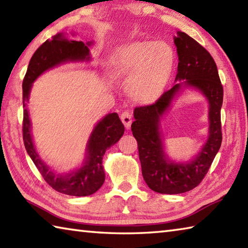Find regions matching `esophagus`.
I'll use <instances>...</instances> for the list:
<instances>
[{"label": "esophagus", "instance_id": "esophagus-1", "mask_svg": "<svg viewBox=\"0 0 248 248\" xmlns=\"http://www.w3.org/2000/svg\"><path fill=\"white\" fill-rule=\"evenodd\" d=\"M120 119H121V121H123L124 127L129 129L130 125H131V123H132L131 112L128 111V110L123 111V112H121V115H120Z\"/></svg>", "mask_w": 248, "mask_h": 248}]
</instances>
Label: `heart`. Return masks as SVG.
I'll list each match as a JSON object with an SVG mask.
<instances>
[{
	"label": "heart",
	"instance_id": "obj_1",
	"mask_svg": "<svg viewBox=\"0 0 248 248\" xmlns=\"http://www.w3.org/2000/svg\"><path fill=\"white\" fill-rule=\"evenodd\" d=\"M174 52L168 43H137L120 48L110 58V71L118 78H129V95L147 102L163 91L172 71Z\"/></svg>",
	"mask_w": 248,
	"mask_h": 248
}]
</instances>
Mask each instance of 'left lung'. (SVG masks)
<instances>
[{"mask_svg": "<svg viewBox=\"0 0 248 248\" xmlns=\"http://www.w3.org/2000/svg\"><path fill=\"white\" fill-rule=\"evenodd\" d=\"M179 56L177 80H186L184 85L192 87L204 95L209 103V134L195 159L188 163H174L164 151L159 132L160 118L182 88L174 84L153 104L138 106L131 124L133 137L138 141L142 174L151 190L161 194H180L196 187L208 172L221 146V110L223 88L217 65L209 52L186 32L179 31L174 37Z\"/></svg>", "mask_w": 248, "mask_h": 248, "instance_id": "left-lung-1", "label": "left lung"}]
</instances>
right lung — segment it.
<instances>
[{
  "label": "right lung",
  "instance_id": "1",
  "mask_svg": "<svg viewBox=\"0 0 248 248\" xmlns=\"http://www.w3.org/2000/svg\"><path fill=\"white\" fill-rule=\"evenodd\" d=\"M91 44V42L84 44L82 41L67 40L62 33L54 35L34 52L22 81V104L25 107L22 139L27 153L49 186L62 194L71 196L91 195L103 186L105 181V173L102 166L103 156L107 148L114 145L123 137L124 132V124L116 112L106 115L95 125L89 139L87 157L82 167L70 173L57 174L48 169L35 152L31 136V123L26 105L29 100L32 82L40 75L62 62L89 61V46Z\"/></svg>",
  "mask_w": 248,
  "mask_h": 248
}]
</instances>
